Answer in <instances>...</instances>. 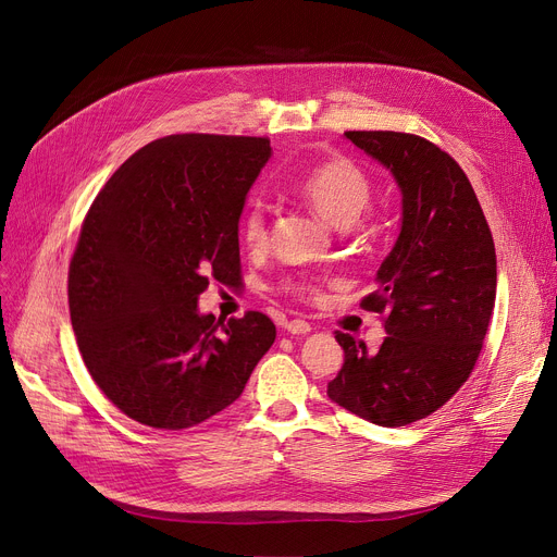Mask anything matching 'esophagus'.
<instances>
[{
  "instance_id": "esophagus-1",
  "label": "esophagus",
  "mask_w": 557,
  "mask_h": 557,
  "mask_svg": "<svg viewBox=\"0 0 557 557\" xmlns=\"http://www.w3.org/2000/svg\"><path fill=\"white\" fill-rule=\"evenodd\" d=\"M284 330L288 334H294V336H302V334L311 332V325L307 323V320H288V323L284 325Z\"/></svg>"
}]
</instances>
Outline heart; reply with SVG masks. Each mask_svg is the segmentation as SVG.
Here are the masks:
<instances>
[{
  "label": "heart",
  "instance_id": "heart-1",
  "mask_svg": "<svg viewBox=\"0 0 557 557\" xmlns=\"http://www.w3.org/2000/svg\"><path fill=\"white\" fill-rule=\"evenodd\" d=\"M300 198L309 208L334 227L352 225L372 198V183L368 173L349 158H332L313 166L298 185ZM239 237L248 250H263L269 244L267 210L259 202H250L239 223ZM288 290L307 294V284L288 282Z\"/></svg>",
  "mask_w": 557,
  "mask_h": 557
}]
</instances>
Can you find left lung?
<instances>
[{"label": "left lung", "mask_w": 557, "mask_h": 557, "mask_svg": "<svg viewBox=\"0 0 557 557\" xmlns=\"http://www.w3.org/2000/svg\"><path fill=\"white\" fill-rule=\"evenodd\" d=\"M401 191L399 237L361 300L386 313L376 352L336 332L345 363L327 395L379 426L418 422L472 374L496 298V252L479 198L458 162L424 137L347 131Z\"/></svg>", "instance_id": "left-lung-1"}]
</instances>
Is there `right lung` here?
Masks as SVG:
<instances>
[{
    "mask_svg": "<svg viewBox=\"0 0 557 557\" xmlns=\"http://www.w3.org/2000/svg\"><path fill=\"white\" fill-rule=\"evenodd\" d=\"M271 151L267 137L169 135L116 169L87 212L72 327L87 372L131 420L169 431L210 420L273 345L269 315L198 311L210 280L242 275L239 219Z\"/></svg>",
    "mask_w": 557,
    "mask_h": 557,
    "instance_id": "right-lung-1",
    "label": "right lung"
}]
</instances>
